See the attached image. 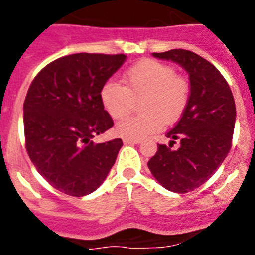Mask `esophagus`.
Returning <instances> with one entry per match:
<instances>
[{
  "mask_svg": "<svg viewBox=\"0 0 255 255\" xmlns=\"http://www.w3.org/2000/svg\"><path fill=\"white\" fill-rule=\"evenodd\" d=\"M139 143H140V140H138V139H128V138L124 139V144H139Z\"/></svg>",
  "mask_w": 255,
  "mask_h": 255,
  "instance_id": "esophagus-1",
  "label": "esophagus"
}]
</instances>
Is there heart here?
Here are the masks:
<instances>
[{"instance_id": "1", "label": "heart", "mask_w": 255, "mask_h": 255, "mask_svg": "<svg viewBox=\"0 0 255 255\" xmlns=\"http://www.w3.org/2000/svg\"><path fill=\"white\" fill-rule=\"evenodd\" d=\"M124 85L106 82L100 92L103 108L114 120H121L140 102L144 114L129 117L116 126L117 134L128 139L145 138L162 129L163 123H176L188 107L190 84L188 79L177 75L171 65L145 58L124 74Z\"/></svg>"}]
</instances>
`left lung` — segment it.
<instances>
[{
	"label": "left lung",
	"instance_id": "left-lung-1",
	"mask_svg": "<svg viewBox=\"0 0 255 255\" xmlns=\"http://www.w3.org/2000/svg\"><path fill=\"white\" fill-rule=\"evenodd\" d=\"M188 71L190 98L181 119L167 132L170 145L158 144L148 167L163 188L188 193L211 179L233 144L236 108L233 92L221 73L206 58L186 49L153 53ZM179 148L172 147L176 140Z\"/></svg>",
	"mask_w": 255,
	"mask_h": 255
}]
</instances>
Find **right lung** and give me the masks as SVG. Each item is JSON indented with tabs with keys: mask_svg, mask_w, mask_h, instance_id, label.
Returning <instances> with one entry per match:
<instances>
[{
	"mask_svg": "<svg viewBox=\"0 0 255 255\" xmlns=\"http://www.w3.org/2000/svg\"><path fill=\"white\" fill-rule=\"evenodd\" d=\"M125 55L75 53L37 74L24 102L25 148L49 185L71 197L91 194L107 177L121 139L93 143L114 126L100 100Z\"/></svg>",
	"mask_w": 255,
	"mask_h": 255,
	"instance_id": "obj_1",
	"label": "right lung"
}]
</instances>
